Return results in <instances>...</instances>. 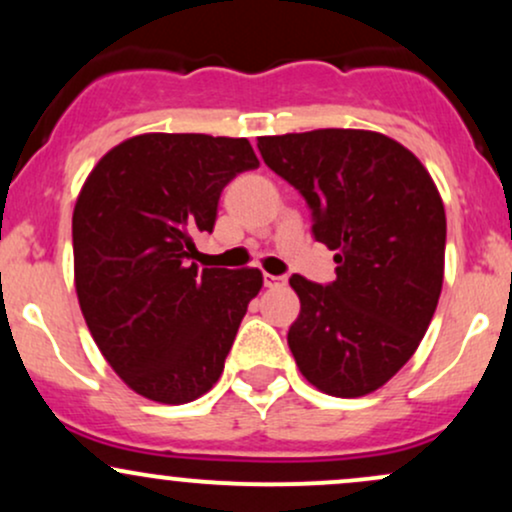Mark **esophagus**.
<instances>
[{
	"label": "esophagus",
	"mask_w": 512,
	"mask_h": 512,
	"mask_svg": "<svg viewBox=\"0 0 512 512\" xmlns=\"http://www.w3.org/2000/svg\"><path fill=\"white\" fill-rule=\"evenodd\" d=\"M286 276H274V274H264V286L267 289H279V286H286Z\"/></svg>",
	"instance_id": "1"
}]
</instances>
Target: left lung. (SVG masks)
<instances>
[{"label":"left lung","instance_id":"1","mask_svg":"<svg viewBox=\"0 0 512 512\" xmlns=\"http://www.w3.org/2000/svg\"><path fill=\"white\" fill-rule=\"evenodd\" d=\"M257 149L301 192L313 236L337 252V279H289L301 315L291 354L310 385L332 397L383 387L431 325L443 289L445 209L421 161L366 129L260 137Z\"/></svg>","mask_w":512,"mask_h":512}]
</instances>
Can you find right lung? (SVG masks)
I'll return each instance as SVG.
<instances>
[{
    "instance_id": "add662e5",
    "label": "right lung",
    "mask_w": 512,
    "mask_h": 512,
    "mask_svg": "<svg viewBox=\"0 0 512 512\" xmlns=\"http://www.w3.org/2000/svg\"><path fill=\"white\" fill-rule=\"evenodd\" d=\"M260 166L248 139L139 134L91 170L72 219L81 313L105 361L163 404L202 397L221 378L260 269H202L223 187Z\"/></svg>"
}]
</instances>
